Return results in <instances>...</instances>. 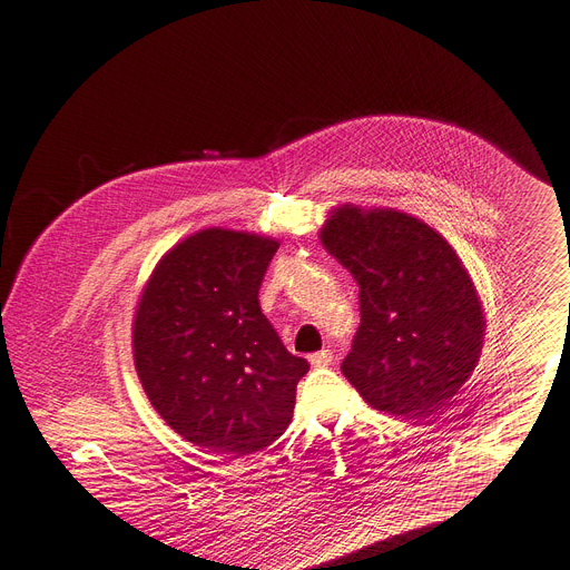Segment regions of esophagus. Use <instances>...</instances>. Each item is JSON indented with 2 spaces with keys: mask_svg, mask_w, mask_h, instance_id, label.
<instances>
[{
  "mask_svg": "<svg viewBox=\"0 0 570 570\" xmlns=\"http://www.w3.org/2000/svg\"><path fill=\"white\" fill-rule=\"evenodd\" d=\"M332 360H334V355H332L330 351H318V353H312V355H309L312 366H327Z\"/></svg>",
  "mask_w": 570,
  "mask_h": 570,
  "instance_id": "1",
  "label": "esophagus"
}]
</instances>
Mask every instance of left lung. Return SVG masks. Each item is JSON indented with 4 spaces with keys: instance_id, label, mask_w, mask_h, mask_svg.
<instances>
[{
    "instance_id": "1",
    "label": "left lung",
    "mask_w": 570,
    "mask_h": 570,
    "mask_svg": "<svg viewBox=\"0 0 570 570\" xmlns=\"http://www.w3.org/2000/svg\"><path fill=\"white\" fill-rule=\"evenodd\" d=\"M323 247L360 286V327L341 371L362 399L405 420H426L472 375L485 318L453 247L394 208L341 206Z\"/></svg>"
}]
</instances>
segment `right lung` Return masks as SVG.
<instances>
[{
  "mask_svg": "<svg viewBox=\"0 0 570 570\" xmlns=\"http://www.w3.org/2000/svg\"><path fill=\"white\" fill-rule=\"evenodd\" d=\"M277 247L217 226L187 236L158 261L135 312V368L150 405L183 440L234 459L286 431L309 371L258 305Z\"/></svg>",
  "mask_w": 570,
  "mask_h": 570,
  "instance_id": "right-lung-1",
  "label": "right lung"
}]
</instances>
